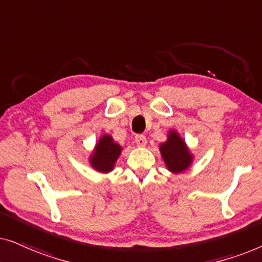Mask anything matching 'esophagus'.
Returning <instances> with one entry per match:
<instances>
[{
	"label": "esophagus",
	"mask_w": 262,
	"mask_h": 262,
	"mask_svg": "<svg viewBox=\"0 0 262 262\" xmlns=\"http://www.w3.org/2000/svg\"><path fill=\"white\" fill-rule=\"evenodd\" d=\"M135 142L138 146H145L146 145V138L143 135H137L135 137Z\"/></svg>",
	"instance_id": "esophagus-1"
}]
</instances>
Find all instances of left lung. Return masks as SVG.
<instances>
[{
  "mask_svg": "<svg viewBox=\"0 0 262 262\" xmlns=\"http://www.w3.org/2000/svg\"><path fill=\"white\" fill-rule=\"evenodd\" d=\"M160 152L167 169L174 174L187 170L193 162V154L178 131L170 130L167 141L160 144Z\"/></svg>",
  "mask_w": 262,
  "mask_h": 262,
  "instance_id": "left-lung-1",
  "label": "left lung"
}]
</instances>
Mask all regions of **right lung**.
Here are the masks:
<instances>
[{"label": "right lung", "mask_w": 262, "mask_h": 262, "mask_svg": "<svg viewBox=\"0 0 262 262\" xmlns=\"http://www.w3.org/2000/svg\"><path fill=\"white\" fill-rule=\"evenodd\" d=\"M123 148L114 142L111 135H103L96 142L95 148L89 156V163L96 171L110 173L114 169Z\"/></svg>", "instance_id": "1"}]
</instances>
